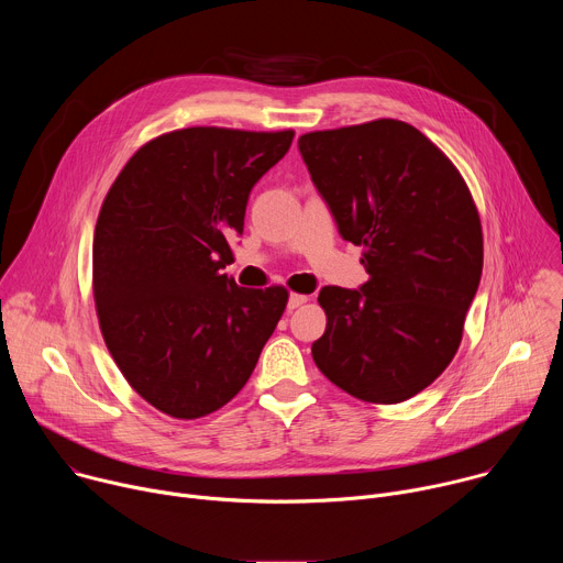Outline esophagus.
Returning a JSON list of instances; mask_svg holds the SVG:
<instances>
[{
    "instance_id": "esophagus-1",
    "label": "esophagus",
    "mask_w": 563,
    "mask_h": 563,
    "mask_svg": "<svg viewBox=\"0 0 563 563\" xmlns=\"http://www.w3.org/2000/svg\"><path fill=\"white\" fill-rule=\"evenodd\" d=\"M309 298L305 296V294H291L289 296V302H287V307L289 309H296V307H300V305H305Z\"/></svg>"
}]
</instances>
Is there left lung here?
<instances>
[{"mask_svg":"<svg viewBox=\"0 0 563 563\" xmlns=\"http://www.w3.org/2000/svg\"><path fill=\"white\" fill-rule=\"evenodd\" d=\"M298 148L369 276L361 289H320L328 328L313 363L367 404H400L450 365L478 289L484 233L470 189L400 120L305 133Z\"/></svg>","mask_w":563,"mask_h":563,"instance_id":"obj_1","label":"left lung"}]
</instances>
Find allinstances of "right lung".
<instances>
[{
    "instance_id": "obj_1",
    "label": "right lung",
    "mask_w": 563,
    "mask_h": 563,
    "mask_svg": "<svg viewBox=\"0 0 563 563\" xmlns=\"http://www.w3.org/2000/svg\"><path fill=\"white\" fill-rule=\"evenodd\" d=\"M294 131L191 126L140 146L111 185L93 235L104 343L159 412L200 419L245 387L287 305L285 287H238L220 269L254 185Z\"/></svg>"
}]
</instances>
